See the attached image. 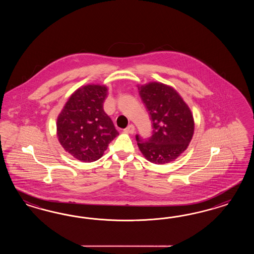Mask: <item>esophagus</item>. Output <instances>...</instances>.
<instances>
[{
    "label": "esophagus",
    "mask_w": 254,
    "mask_h": 254,
    "mask_svg": "<svg viewBox=\"0 0 254 254\" xmlns=\"http://www.w3.org/2000/svg\"><path fill=\"white\" fill-rule=\"evenodd\" d=\"M124 131L126 132V133H129V134H133L134 132H135V127L133 126V125H129L127 128H125Z\"/></svg>",
    "instance_id": "1"
}]
</instances>
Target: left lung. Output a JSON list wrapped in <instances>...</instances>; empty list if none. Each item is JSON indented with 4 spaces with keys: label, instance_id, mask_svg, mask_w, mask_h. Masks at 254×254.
<instances>
[{
    "label": "left lung",
    "instance_id": "8db88e82",
    "mask_svg": "<svg viewBox=\"0 0 254 254\" xmlns=\"http://www.w3.org/2000/svg\"><path fill=\"white\" fill-rule=\"evenodd\" d=\"M138 93L153 122V135H136L138 149L148 161L163 165L183 154L193 135L190 108L171 86L152 82L138 86Z\"/></svg>",
    "mask_w": 254,
    "mask_h": 254
}]
</instances>
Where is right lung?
I'll use <instances>...</instances> for the list:
<instances>
[{"label":"right lung","mask_w":254,"mask_h":254,"mask_svg":"<svg viewBox=\"0 0 254 254\" xmlns=\"http://www.w3.org/2000/svg\"><path fill=\"white\" fill-rule=\"evenodd\" d=\"M107 95L105 85H84L72 93L58 117L60 143L80 161L100 159L109 143L119 135L103 110Z\"/></svg>","instance_id":"right-lung-1"}]
</instances>
